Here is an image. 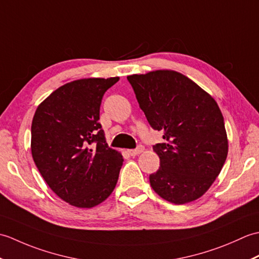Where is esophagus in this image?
Instances as JSON below:
<instances>
[{
	"instance_id": "34e87169",
	"label": "esophagus",
	"mask_w": 259,
	"mask_h": 259,
	"mask_svg": "<svg viewBox=\"0 0 259 259\" xmlns=\"http://www.w3.org/2000/svg\"><path fill=\"white\" fill-rule=\"evenodd\" d=\"M144 149L145 148L142 147V146H139L138 148H137V149H133V150H129L128 152H129V155L131 156V157H136V156H138V155H140V153L144 151Z\"/></svg>"
}]
</instances>
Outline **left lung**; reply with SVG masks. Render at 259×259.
Masks as SVG:
<instances>
[{
	"mask_svg": "<svg viewBox=\"0 0 259 259\" xmlns=\"http://www.w3.org/2000/svg\"><path fill=\"white\" fill-rule=\"evenodd\" d=\"M126 79L148 122L163 133L164 142L153 146L160 168L149 176L151 188L175 205L197 200L221 174L228 153L217 102L174 70L131 74Z\"/></svg>",
	"mask_w": 259,
	"mask_h": 259,
	"instance_id": "left-lung-1",
	"label": "left lung"
}]
</instances>
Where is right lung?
<instances>
[{"instance_id":"obj_1","label":"right lung","mask_w":259,"mask_h":259,"mask_svg":"<svg viewBox=\"0 0 259 259\" xmlns=\"http://www.w3.org/2000/svg\"><path fill=\"white\" fill-rule=\"evenodd\" d=\"M113 78L68 82L45 99L31 126V152L52 191L78 208H92L112 194L123 159L108 147L101 124V100Z\"/></svg>"}]
</instances>
